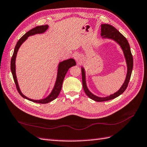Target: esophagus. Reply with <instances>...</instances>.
I'll return each mask as SVG.
<instances>
[{
  "label": "esophagus",
  "mask_w": 147,
  "mask_h": 147,
  "mask_svg": "<svg viewBox=\"0 0 147 147\" xmlns=\"http://www.w3.org/2000/svg\"><path fill=\"white\" fill-rule=\"evenodd\" d=\"M74 59L76 60L77 64H80L81 61V58L80 56L78 55V54H76V55H74Z\"/></svg>",
  "instance_id": "obj_1"
}]
</instances>
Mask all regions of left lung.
I'll list each match as a JSON object with an SVG mask.
<instances>
[{
    "mask_svg": "<svg viewBox=\"0 0 147 147\" xmlns=\"http://www.w3.org/2000/svg\"><path fill=\"white\" fill-rule=\"evenodd\" d=\"M101 36L103 39H110L113 40L114 41L117 42L119 45L120 46L123 52L124 56L127 63V73L126 76L125 80L123 84H122L121 87L119 89L118 91L115 92V93L110 94V96H107L106 97H99L93 94L91 92L88 90L86 85V74H85V70L83 67H81V73H82V81H83V90L86 94L87 96L95 101L101 102L111 100L117 98L121 94L127 89L129 81L130 80L131 74L133 69V66H134V59H133V56L131 53L130 47H129V43L127 39L123 36L118 31V30L115 28L113 26L107 24H104L101 25Z\"/></svg>",
    "mask_w": 147,
    "mask_h": 147,
    "instance_id": "obj_1",
    "label": "left lung"
}]
</instances>
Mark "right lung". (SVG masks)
<instances>
[{
  "instance_id": "right-lung-1",
  "label": "right lung",
  "mask_w": 147,
  "mask_h": 147,
  "mask_svg": "<svg viewBox=\"0 0 147 147\" xmlns=\"http://www.w3.org/2000/svg\"><path fill=\"white\" fill-rule=\"evenodd\" d=\"M48 27H49L48 25L37 26L34 27V28L32 29L31 30H30L29 31L26 32L25 34L18 40V42H17L15 49H14V51H13V55L12 57L11 61V69L12 74V76L13 78V81L15 82L17 90H18L19 93L20 94V96L29 101L34 102V103H41V104L48 103L49 102L55 100V99L58 96V95L59 94V93L61 90V88H62L63 82L64 81V77H65L66 74L67 72L68 69H69L71 67L76 66V61H74V59H72V58L65 61H63L62 62H60L59 63V64H58L57 78H56L55 84H54V86L53 88L52 91L51 92V93L46 98L41 99V100H32V99H30L29 98H27V96H25V95H24L22 93V92L20 91L19 86V84L18 82V80H17L16 73V59L17 54H18V50L19 49V47H20V46L22 45V44L24 42L27 38H28V37L37 34H42L44 32H45L47 30V29H48Z\"/></svg>"
}]
</instances>
